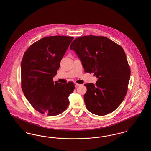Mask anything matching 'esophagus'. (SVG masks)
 Instances as JSON below:
<instances>
[{"label": "esophagus", "mask_w": 151, "mask_h": 151, "mask_svg": "<svg viewBox=\"0 0 151 151\" xmlns=\"http://www.w3.org/2000/svg\"><path fill=\"white\" fill-rule=\"evenodd\" d=\"M80 86H81V84H78V83H75V86H76V87Z\"/></svg>", "instance_id": "34e87169"}]
</instances>
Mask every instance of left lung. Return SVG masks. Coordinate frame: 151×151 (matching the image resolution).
I'll use <instances>...</instances> for the list:
<instances>
[{
    "mask_svg": "<svg viewBox=\"0 0 151 151\" xmlns=\"http://www.w3.org/2000/svg\"><path fill=\"white\" fill-rule=\"evenodd\" d=\"M70 49L78 55L84 71L98 78L94 85L85 84L87 109L96 115L114 111L124 100L130 78V68L122 47L103 36H82L75 39Z\"/></svg>",
    "mask_w": 151,
    "mask_h": 151,
    "instance_id": "obj_1",
    "label": "left lung"
}]
</instances>
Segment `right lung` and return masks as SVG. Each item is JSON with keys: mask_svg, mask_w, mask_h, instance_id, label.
Segmentation results:
<instances>
[{"mask_svg": "<svg viewBox=\"0 0 151 151\" xmlns=\"http://www.w3.org/2000/svg\"><path fill=\"white\" fill-rule=\"evenodd\" d=\"M73 39L64 36L46 37L31 45L24 54L22 90L31 105L41 114L58 115L69 105L68 96L75 89L74 83H54L53 78Z\"/></svg>", "mask_w": 151, "mask_h": 151, "instance_id": "1", "label": "right lung"}]
</instances>
